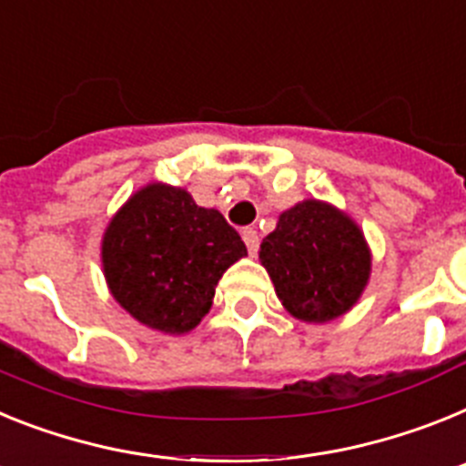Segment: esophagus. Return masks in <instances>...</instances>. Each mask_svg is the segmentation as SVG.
<instances>
[{
	"label": "esophagus",
	"instance_id": "34e87169",
	"mask_svg": "<svg viewBox=\"0 0 466 466\" xmlns=\"http://www.w3.org/2000/svg\"><path fill=\"white\" fill-rule=\"evenodd\" d=\"M241 237L246 241V248H248L250 256H256L258 246H260V234H258L256 228H244L241 229Z\"/></svg>",
	"mask_w": 466,
	"mask_h": 466
}]
</instances>
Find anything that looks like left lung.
Listing matches in <instances>:
<instances>
[{"label":"left lung","mask_w":466,"mask_h":466,"mask_svg":"<svg viewBox=\"0 0 466 466\" xmlns=\"http://www.w3.org/2000/svg\"><path fill=\"white\" fill-rule=\"evenodd\" d=\"M260 260L283 307L309 323L345 314L370 274L361 229L314 199L281 213L277 229L262 238Z\"/></svg>","instance_id":"left-lung-1"}]
</instances>
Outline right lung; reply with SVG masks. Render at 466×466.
Wrapping results in <instances>:
<instances>
[{
    "mask_svg": "<svg viewBox=\"0 0 466 466\" xmlns=\"http://www.w3.org/2000/svg\"><path fill=\"white\" fill-rule=\"evenodd\" d=\"M244 256L246 244L222 213L168 185L133 194L103 238L116 302L149 329L177 335L201 321L225 269Z\"/></svg>",
    "mask_w": 466,
    "mask_h": 466,
    "instance_id": "right-lung-1",
    "label": "right lung"
}]
</instances>
